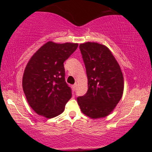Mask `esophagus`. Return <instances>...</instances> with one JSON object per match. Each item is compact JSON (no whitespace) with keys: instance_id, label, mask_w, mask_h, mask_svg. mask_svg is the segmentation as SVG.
Returning <instances> with one entry per match:
<instances>
[{"instance_id":"34e87169","label":"esophagus","mask_w":152,"mask_h":152,"mask_svg":"<svg viewBox=\"0 0 152 152\" xmlns=\"http://www.w3.org/2000/svg\"><path fill=\"white\" fill-rule=\"evenodd\" d=\"M77 83H74V86H73V88H74V90H76V88H77Z\"/></svg>"}]
</instances>
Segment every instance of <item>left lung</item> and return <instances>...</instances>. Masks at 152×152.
<instances>
[{
  "mask_svg": "<svg viewBox=\"0 0 152 152\" xmlns=\"http://www.w3.org/2000/svg\"><path fill=\"white\" fill-rule=\"evenodd\" d=\"M86 69L88 91L77 98L81 112L91 118L107 116L114 111L124 92L119 64L108 47L96 42L79 46Z\"/></svg>",
  "mask_w": 152,
  "mask_h": 152,
  "instance_id": "left-lung-1",
  "label": "left lung"
}]
</instances>
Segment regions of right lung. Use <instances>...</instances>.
Masks as SVG:
<instances>
[{
  "label": "right lung",
  "instance_id": "add662e5",
  "mask_svg": "<svg viewBox=\"0 0 152 152\" xmlns=\"http://www.w3.org/2000/svg\"><path fill=\"white\" fill-rule=\"evenodd\" d=\"M78 46L48 41L28 61L23 76V90L36 114L50 118L64 111L71 90L65 81L64 63Z\"/></svg>",
  "mask_w": 152,
  "mask_h": 152
}]
</instances>
